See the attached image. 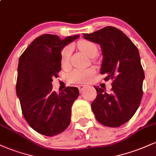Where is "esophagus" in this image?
<instances>
[{
  "label": "esophagus",
  "mask_w": 156,
  "mask_h": 156,
  "mask_svg": "<svg viewBox=\"0 0 156 156\" xmlns=\"http://www.w3.org/2000/svg\"><path fill=\"white\" fill-rule=\"evenodd\" d=\"M78 87V89H79L80 92H82V91L85 89V88L87 87H86V86H84V85H79Z\"/></svg>",
  "instance_id": "esophagus-1"
}]
</instances>
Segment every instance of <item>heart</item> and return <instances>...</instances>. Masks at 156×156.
I'll list each match as a JSON object with an SVG mask.
<instances>
[{
    "label": "heart",
    "mask_w": 156,
    "mask_h": 156,
    "mask_svg": "<svg viewBox=\"0 0 156 156\" xmlns=\"http://www.w3.org/2000/svg\"><path fill=\"white\" fill-rule=\"evenodd\" d=\"M77 47L87 56L93 58L98 54V48L95 44L89 40L81 39L77 43ZM71 50L69 47L64 48L61 54V63L63 67H67L69 63ZM94 74V69L89 68L87 69H76L68 76V81L73 83H86Z\"/></svg>",
    "instance_id": "heart-1"
}]
</instances>
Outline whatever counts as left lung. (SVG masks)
Instances as JSON below:
<instances>
[{
	"mask_svg": "<svg viewBox=\"0 0 156 156\" xmlns=\"http://www.w3.org/2000/svg\"><path fill=\"white\" fill-rule=\"evenodd\" d=\"M83 38L101 45L103 58L101 73L105 80L112 79V92L94 87L97 97L92 112L97 120L107 127L117 128L130 119L140 105L144 73L138 48L115 27L107 26Z\"/></svg>",
	"mask_w": 156,
	"mask_h": 156,
	"instance_id": "1",
	"label": "left lung"
}]
</instances>
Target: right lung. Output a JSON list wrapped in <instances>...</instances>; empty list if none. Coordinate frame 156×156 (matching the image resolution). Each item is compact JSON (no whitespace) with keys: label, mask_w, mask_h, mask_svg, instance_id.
Segmentation results:
<instances>
[{"label":"right lung","mask_w":156,"mask_h":156,"mask_svg":"<svg viewBox=\"0 0 156 156\" xmlns=\"http://www.w3.org/2000/svg\"><path fill=\"white\" fill-rule=\"evenodd\" d=\"M78 37L61 39L54 34L41 35L20 57L17 96L27 122L42 135H57L70 123L71 108L79 95L78 89L67 87L57 94L52 90V81L61 70L62 50Z\"/></svg>","instance_id":"1"}]
</instances>
